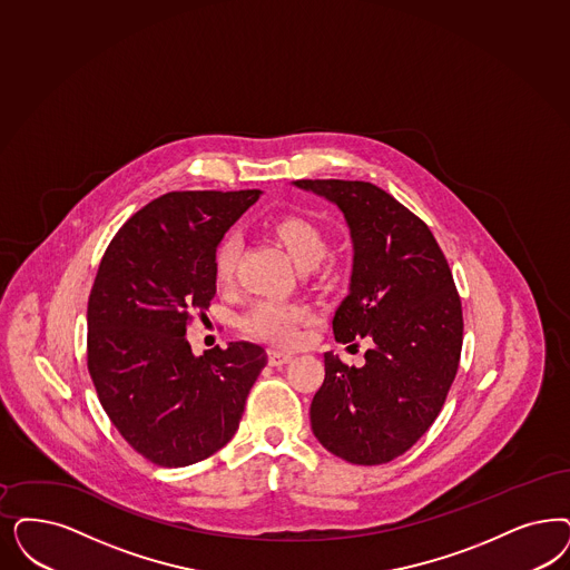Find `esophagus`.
I'll list each match as a JSON object with an SVG mask.
<instances>
[{
  "label": "esophagus",
  "instance_id": "1",
  "mask_svg": "<svg viewBox=\"0 0 570 570\" xmlns=\"http://www.w3.org/2000/svg\"><path fill=\"white\" fill-rule=\"evenodd\" d=\"M293 360V354L279 352V350H269V366H284Z\"/></svg>",
  "mask_w": 570,
  "mask_h": 570
}]
</instances>
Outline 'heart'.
<instances>
[{"instance_id": "heart-1", "label": "heart", "mask_w": 570, "mask_h": 570, "mask_svg": "<svg viewBox=\"0 0 570 570\" xmlns=\"http://www.w3.org/2000/svg\"><path fill=\"white\" fill-rule=\"evenodd\" d=\"M269 236L286 250L298 269H314L328 250V239L322 227L309 216L279 215L267 225ZM237 242L225 236L213 256V274L218 286H229L236 275ZM312 309L301 303L261 301L242 317V328L256 338H265L275 345H293L298 341L301 328L312 322Z\"/></svg>"}]
</instances>
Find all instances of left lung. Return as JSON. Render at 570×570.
<instances>
[{"instance_id":"left-lung-1","label":"left lung","mask_w":570,"mask_h":570,"mask_svg":"<svg viewBox=\"0 0 570 570\" xmlns=\"http://www.w3.org/2000/svg\"><path fill=\"white\" fill-rule=\"evenodd\" d=\"M295 185L336 204L347 220L354 269L333 333L338 343H368L360 368L324 354L312 430L350 463H390L430 430L459 368L463 312L451 267L430 227L373 183Z\"/></svg>"}]
</instances>
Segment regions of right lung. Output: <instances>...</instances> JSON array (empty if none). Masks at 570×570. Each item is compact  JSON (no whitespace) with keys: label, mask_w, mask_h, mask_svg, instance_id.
Masks as SVG:
<instances>
[{"label":"right lung","mask_w":570,"mask_h":570,"mask_svg":"<svg viewBox=\"0 0 570 570\" xmlns=\"http://www.w3.org/2000/svg\"><path fill=\"white\" fill-rule=\"evenodd\" d=\"M258 196L164 194L124 223L100 261L88 298V371L121 438L161 468L223 449L267 364L255 343L194 355L185 336L215 298L218 242Z\"/></svg>","instance_id":"obj_1"}]
</instances>
